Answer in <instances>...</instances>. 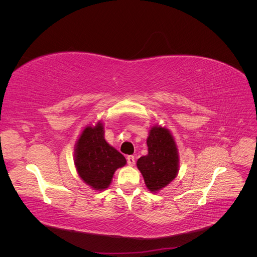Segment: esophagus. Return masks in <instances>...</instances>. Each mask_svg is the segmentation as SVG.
I'll list each match as a JSON object with an SVG mask.
<instances>
[{"instance_id":"1","label":"esophagus","mask_w":257,"mask_h":257,"mask_svg":"<svg viewBox=\"0 0 257 257\" xmlns=\"http://www.w3.org/2000/svg\"><path fill=\"white\" fill-rule=\"evenodd\" d=\"M127 160V164L130 166H134L135 165V158L133 157V155H128V157L126 158Z\"/></svg>"}]
</instances>
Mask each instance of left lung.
I'll return each instance as SVG.
<instances>
[{
  "label": "left lung",
  "instance_id": "8db88e82",
  "mask_svg": "<svg viewBox=\"0 0 257 257\" xmlns=\"http://www.w3.org/2000/svg\"><path fill=\"white\" fill-rule=\"evenodd\" d=\"M147 145L148 154L138 159L137 167L141 170L148 190L157 193L178 175V149L169 130L160 125L151 127Z\"/></svg>",
  "mask_w": 257,
  "mask_h": 257
}]
</instances>
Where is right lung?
Returning a JSON list of instances; mask_svg holds the SVG:
<instances>
[{"label":"right lung","instance_id":"1","mask_svg":"<svg viewBox=\"0 0 257 257\" xmlns=\"http://www.w3.org/2000/svg\"><path fill=\"white\" fill-rule=\"evenodd\" d=\"M125 164V158L105 141L102 122L84 127L75 147V166L85 183L96 191L106 190L115 170Z\"/></svg>","mask_w":257,"mask_h":257}]
</instances>
